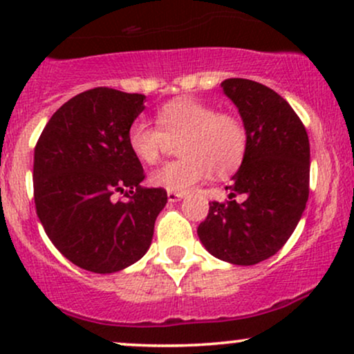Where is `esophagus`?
I'll use <instances>...</instances> for the list:
<instances>
[{
	"mask_svg": "<svg viewBox=\"0 0 354 354\" xmlns=\"http://www.w3.org/2000/svg\"><path fill=\"white\" fill-rule=\"evenodd\" d=\"M185 198V193H173V191H168V201H180Z\"/></svg>",
	"mask_w": 354,
	"mask_h": 354,
	"instance_id": "esophagus-1",
	"label": "esophagus"
}]
</instances>
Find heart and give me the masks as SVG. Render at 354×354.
Returning <instances> with one entry per match:
<instances>
[{"mask_svg":"<svg viewBox=\"0 0 354 354\" xmlns=\"http://www.w3.org/2000/svg\"><path fill=\"white\" fill-rule=\"evenodd\" d=\"M156 123L138 118L126 135L131 153L146 165L156 163L169 143H178L180 160L154 169L149 176L156 188L186 193L211 173L230 176L245 161L248 129L234 113L218 111L200 100L176 98L158 109Z\"/></svg>","mask_w":354,"mask_h":354,"instance_id":"1","label":"heart"}]
</instances>
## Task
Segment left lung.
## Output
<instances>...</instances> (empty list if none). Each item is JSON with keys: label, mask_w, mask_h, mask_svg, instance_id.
<instances>
[{"label": "left lung", "mask_w": 354, "mask_h": 354, "mask_svg": "<svg viewBox=\"0 0 354 354\" xmlns=\"http://www.w3.org/2000/svg\"><path fill=\"white\" fill-rule=\"evenodd\" d=\"M223 93L248 129L245 161L231 178L226 203H209L198 226L214 258L250 266L278 253L301 219L310 194V140L293 108L251 80L230 78ZM245 200L236 203L234 196Z\"/></svg>", "instance_id": "1"}]
</instances>
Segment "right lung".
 <instances>
[{
	"label": "right lung",
	"instance_id": "add662e5",
	"mask_svg": "<svg viewBox=\"0 0 354 354\" xmlns=\"http://www.w3.org/2000/svg\"><path fill=\"white\" fill-rule=\"evenodd\" d=\"M145 95L111 88L80 93L61 106L35 148V205L51 243L73 265L115 273L145 256L168 201L143 188V166L126 135ZM118 192L126 201L116 202Z\"/></svg>",
	"mask_w": 354,
	"mask_h": 354
}]
</instances>
